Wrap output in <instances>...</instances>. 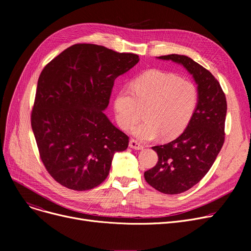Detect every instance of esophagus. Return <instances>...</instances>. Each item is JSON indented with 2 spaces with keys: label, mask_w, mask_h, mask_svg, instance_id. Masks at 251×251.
Listing matches in <instances>:
<instances>
[{
  "label": "esophagus",
  "mask_w": 251,
  "mask_h": 251,
  "mask_svg": "<svg viewBox=\"0 0 251 251\" xmlns=\"http://www.w3.org/2000/svg\"><path fill=\"white\" fill-rule=\"evenodd\" d=\"M129 147L132 148V149H135V150H142V149H143L142 144H140L137 140H135V139H133V138L130 139Z\"/></svg>",
  "instance_id": "34e87169"
}]
</instances>
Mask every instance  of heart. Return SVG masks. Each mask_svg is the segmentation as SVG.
I'll use <instances>...</instances> for the list:
<instances>
[{"instance_id": "1", "label": "heart", "mask_w": 251, "mask_h": 251, "mask_svg": "<svg viewBox=\"0 0 251 251\" xmlns=\"http://www.w3.org/2000/svg\"><path fill=\"white\" fill-rule=\"evenodd\" d=\"M133 88L124 86L115 100L117 121L129 129L146 108L147 119L132 127L141 140L159 136L172 139L186 128L197 108L200 91L190 79L160 70H150L135 78Z\"/></svg>"}]
</instances>
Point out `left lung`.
<instances>
[{"label":"left lung","mask_w":251,"mask_h":251,"mask_svg":"<svg viewBox=\"0 0 251 251\" xmlns=\"http://www.w3.org/2000/svg\"><path fill=\"white\" fill-rule=\"evenodd\" d=\"M159 58L183 65L200 91L199 104L186 129L175 140L152 147L159 160L144 172V179L155 190L179 194L199 183L216 161L225 141L227 100L215 76L189 57L172 54Z\"/></svg>","instance_id":"8db88e82"}]
</instances>
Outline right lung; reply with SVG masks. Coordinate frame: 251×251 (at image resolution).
Listing matches in <instances>:
<instances>
[{
	"instance_id": "1",
	"label": "right lung",
	"mask_w": 251,
	"mask_h": 251,
	"mask_svg": "<svg viewBox=\"0 0 251 251\" xmlns=\"http://www.w3.org/2000/svg\"><path fill=\"white\" fill-rule=\"evenodd\" d=\"M138 55L76 44L46 65L38 77L31 127L39 157L62 186L83 191L108 177L114 153L129 137L103 114L115 79Z\"/></svg>"
}]
</instances>
